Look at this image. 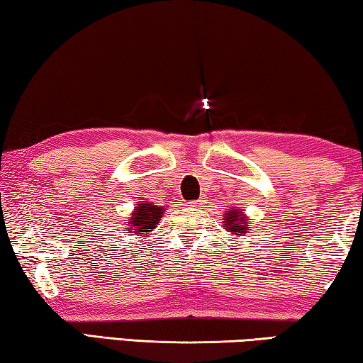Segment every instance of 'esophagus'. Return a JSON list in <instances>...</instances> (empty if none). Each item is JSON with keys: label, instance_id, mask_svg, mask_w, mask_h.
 Segmentation results:
<instances>
[{"label": "esophagus", "instance_id": "obj_1", "mask_svg": "<svg viewBox=\"0 0 363 363\" xmlns=\"http://www.w3.org/2000/svg\"><path fill=\"white\" fill-rule=\"evenodd\" d=\"M200 205H201V200H190L187 203V206H190V208H199Z\"/></svg>", "mask_w": 363, "mask_h": 363}]
</instances>
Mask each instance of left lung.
<instances>
[{
	"instance_id": "1",
	"label": "left lung",
	"mask_w": 363,
	"mask_h": 363,
	"mask_svg": "<svg viewBox=\"0 0 363 363\" xmlns=\"http://www.w3.org/2000/svg\"><path fill=\"white\" fill-rule=\"evenodd\" d=\"M225 220H224V227L229 232H233L235 235H243V233H248L250 227L247 224V218L238 210H230L229 213H225Z\"/></svg>"
}]
</instances>
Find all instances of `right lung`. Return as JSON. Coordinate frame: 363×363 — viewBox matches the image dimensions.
Returning a JSON list of instances; mask_svg holds the SVG:
<instances>
[{"label": "right lung", "mask_w": 363, "mask_h": 363, "mask_svg": "<svg viewBox=\"0 0 363 363\" xmlns=\"http://www.w3.org/2000/svg\"><path fill=\"white\" fill-rule=\"evenodd\" d=\"M162 213L163 208L152 203H140L136 208V211L133 213V219L128 223L131 225V232L139 233L140 237H145L157 225L160 218H162Z\"/></svg>", "instance_id": "obj_1"}]
</instances>
